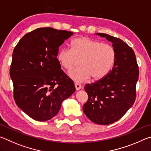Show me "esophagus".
<instances>
[{"mask_svg":"<svg viewBox=\"0 0 151 151\" xmlns=\"http://www.w3.org/2000/svg\"><path fill=\"white\" fill-rule=\"evenodd\" d=\"M75 88H76V89L77 91H78V90H80V89L81 88V85H80V84H78V83H75Z\"/></svg>","mask_w":151,"mask_h":151,"instance_id":"34e87169","label":"esophagus"}]
</instances>
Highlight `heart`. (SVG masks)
Segmentation results:
<instances>
[{
	"mask_svg": "<svg viewBox=\"0 0 151 151\" xmlns=\"http://www.w3.org/2000/svg\"><path fill=\"white\" fill-rule=\"evenodd\" d=\"M116 53L112 45L102 43L88 37H78L70 42V50L61 49L57 59L61 66L71 70L80 60L81 67L69 73L76 82H83L91 77L99 81L108 75L115 63Z\"/></svg>",
	"mask_w": 151,
	"mask_h": 151,
	"instance_id": "b5f03b06",
	"label": "heart"
}]
</instances>
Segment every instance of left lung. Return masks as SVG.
Here are the masks:
<instances>
[{
	"label": "left lung",
	"mask_w": 151,
	"mask_h": 151,
	"mask_svg": "<svg viewBox=\"0 0 151 151\" xmlns=\"http://www.w3.org/2000/svg\"><path fill=\"white\" fill-rule=\"evenodd\" d=\"M96 35L112 43L116 57L105 77L85 86L88 98L83 112L92 122L107 125L119 120L134 104L139 70L134 50L126 42L104 33Z\"/></svg>",
	"instance_id": "obj_1"
}]
</instances>
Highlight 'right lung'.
I'll use <instances>...</instances> for the list:
<instances>
[{"label": "right lung", "instance_id": "obj_1", "mask_svg": "<svg viewBox=\"0 0 151 151\" xmlns=\"http://www.w3.org/2000/svg\"><path fill=\"white\" fill-rule=\"evenodd\" d=\"M73 32L39 28L27 33L12 53L10 76L17 105L30 118L46 121L53 118L63 101L75 86L61 69L58 48Z\"/></svg>", "mask_w": 151, "mask_h": 151}]
</instances>
